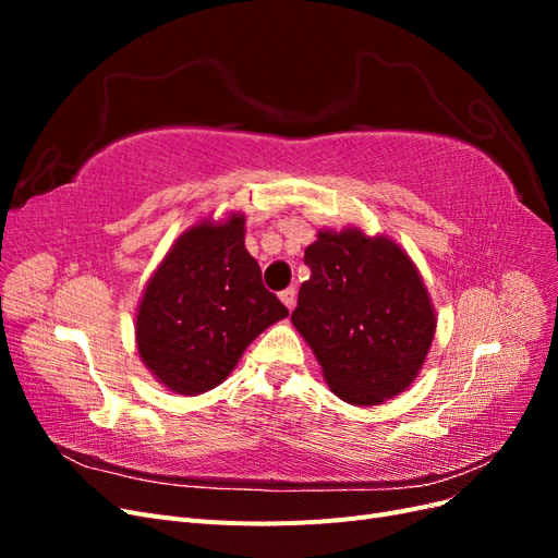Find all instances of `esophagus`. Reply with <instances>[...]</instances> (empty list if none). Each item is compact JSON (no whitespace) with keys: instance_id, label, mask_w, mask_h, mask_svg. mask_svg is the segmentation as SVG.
<instances>
[{"instance_id":"obj_1","label":"esophagus","mask_w":558,"mask_h":558,"mask_svg":"<svg viewBox=\"0 0 558 558\" xmlns=\"http://www.w3.org/2000/svg\"><path fill=\"white\" fill-rule=\"evenodd\" d=\"M295 298H298V291H295V289H286V291L279 293V300L283 302L286 310H289V312L295 307Z\"/></svg>"}]
</instances>
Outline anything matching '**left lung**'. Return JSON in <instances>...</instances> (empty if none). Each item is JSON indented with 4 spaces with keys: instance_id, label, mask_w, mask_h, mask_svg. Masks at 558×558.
<instances>
[{
    "instance_id": "1",
    "label": "left lung",
    "mask_w": 558,
    "mask_h": 558,
    "mask_svg": "<svg viewBox=\"0 0 558 558\" xmlns=\"http://www.w3.org/2000/svg\"><path fill=\"white\" fill-rule=\"evenodd\" d=\"M291 324L310 344L330 391L359 408L414 384L433 344L437 314L418 267L388 234L320 228L305 248Z\"/></svg>"
}]
</instances>
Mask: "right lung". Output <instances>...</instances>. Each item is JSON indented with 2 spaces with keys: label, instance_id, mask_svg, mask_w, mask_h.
Returning a JSON list of instances; mask_svg holds the SVG:
<instances>
[{
  "label": "right lung",
  "instance_id": "add662e5",
  "mask_svg": "<svg viewBox=\"0 0 558 558\" xmlns=\"http://www.w3.org/2000/svg\"><path fill=\"white\" fill-rule=\"evenodd\" d=\"M244 234L242 211L199 218L179 234L144 286L134 342L167 391H211L265 328L289 316L263 286Z\"/></svg>",
  "mask_w": 558,
  "mask_h": 558
}]
</instances>
